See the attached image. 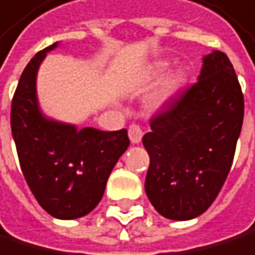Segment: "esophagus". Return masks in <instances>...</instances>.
I'll return each mask as SVG.
<instances>
[{
    "label": "esophagus",
    "instance_id": "obj_1",
    "mask_svg": "<svg viewBox=\"0 0 255 255\" xmlns=\"http://www.w3.org/2000/svg\"><path fill=\"white\" fill-rule=\"evenodd\" d=\"M141 137H143V130H141V128L137 126V125H132V126L129 128V140H130V143H132V144H138V143L141 141Z\"/></svg>",
    "mask_w": 255,
    "mask_h": 255
}]
</instances>
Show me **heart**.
<instances>
[{
  "label": "heart",
  "mask_w": 255,
  "mask_h": 255,
  "mask_svg": "<svg viewBox=\"0 0 255 255\" xmlns=\"http://www.w3.org/2000/svg\"><path fill=\"white\" fill-rule=\"evenodd\" d=\"M170 63L168 62H157L154 63L149 70L151 78H160L162 74L168 70ZM185 84V73L182 70H173L166 74V78L162 81L160 87L155 92L152 98V104L155 109H163L166 106H170L173 103L174 98L179 95V92L182 90V87Z\"/></svg>",
  "instance_id": "1"
}]
</instances>
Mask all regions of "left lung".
Instances as JSON below:
<instances>
[{"instance_id":"8db88e82","label":"left lung","mask_w":255,"mask_h":255,"mask_svg":"<svg viewBox=\"0 0 255 255\" xmlns=\"http://www.w3.org/2000/svg\"><path fill=\"white\" fill-rule=\"evenodd\" d=\"M245 103L228 56L202 57L198 82L151 120L143 135L149 154L144 192L162 217L202 215L229 174L243 125Z\"/></svg>"}]
</instances>
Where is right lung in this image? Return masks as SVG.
I'll use <instances>...</instances> for the list:
<instances>
[{"label":"right lung","mask_w":255,"mask_h":255,"mask_svg":"<svg viewBox=\"0 0 255 255\" xmlns=\"http://www.w3.org/2000/svg\"><path fill=\"white\" fill-rule=\"evenodd\" d=\"M57 46L59 42L40 51L26 65L12 100L10 128L21 171L38 204L57 220H76L100 204L129 138L126 129H79L43 114L37 74Z\"/></svg>","instance_id":"1"}]
</instances>
